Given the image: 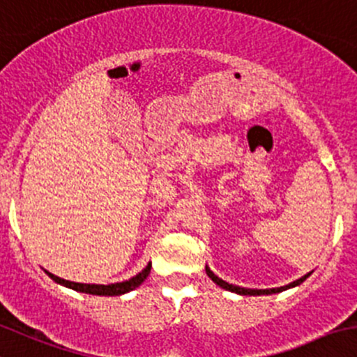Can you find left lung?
<instances>
[{"mask_svg": "<svg viewBox=\"0 0 357 357\" xmlns=\"http://www.w3.org/2000/svg\"><path fill=\"white\" fill-rule=\"evenodd\" d=\"M206 274L209 275V278L213 279V281L216 282V284L220 286V288L227 289V291L237 293V295L259 296V295H274V293H281V291H286V289H289V288H296V286H300V284H302V282L305 281V279L309 278V275L312 274V272H309V274H305V275H303V278L296 279V281L289 282V284H286V286H281V288H271V289H249V288H241V286L230 284V282H227V281H223V279H220V278H218V275L214 274V272L211 271V268H209V266H207V265H206Z\"/></svg>", "mask_w": 357, "mask_h": 357, "instance_id": "obj_1", "label": "left lung"}]
</instances>
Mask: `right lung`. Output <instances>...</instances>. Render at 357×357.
I'll return each instance as SVG.
<instances>
[{
  "label": "right lung",
  "mask_w": 357,
  "mask_h": 357,
  "mask_svg": "<svg viewBox=\"0 0 357 357\" xmlns=\"http://www.w3.org/2000/svg\"><path fill=\"white\" fill-rule=\"evenodd\" d=\"M151 271V263H148L144 266L143 271L139 274H136L134 278H130L129 281H123V282H115V284H82V282H71V281H66V279L57 278V275L50 274V272L45 271V274L55 281L57 284L66 286L69 289H75V291L79 293H86V295H98V296H120V295H126V293L132 291L136 289L137 286H141L144 282V279L148 278Z\"/></svg>",
  "instance_id": "obj_1"
}]
</instances>
